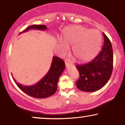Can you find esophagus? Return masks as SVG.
Listing matches in <instances>:
<instances>
[{
    "mask_svg": "<svg viewBox=\"0 0 125 125\" xmlns=\"http://www.w3.org/2000/svg\"><path fill=\"white\" fill-rule=\"evenodd\" d=\"M65 64H66V67H70V66H72V65H73V64H72V63H68V62H66L65 63Z\"/></svg>",
    "mask_w": 125,
    "mask_h": 125,
    "instance_id": "1",
    "label": "esophagus"
}]
</instances>
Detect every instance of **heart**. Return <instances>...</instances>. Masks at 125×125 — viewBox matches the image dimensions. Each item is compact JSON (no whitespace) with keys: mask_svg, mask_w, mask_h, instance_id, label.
Segmentation results:
<instances>
[{"mask_svg":"<svg viewBox=\"0 0 125 125\" xmlns=\"http://www.w3.org/2000/svg\"><path fill=\"white\" fill-rule=\"evenodd\" d=\"M62 41L59 44L63 52L68 49V45H73V53L78 61L88 62L92 60L100 50L101 35L97 30H91L81 26H73L63 31Z\"/></svg>","mask_w":125,"mask_h":125,"instance_id":"1","label":"heart"}]
</instances>
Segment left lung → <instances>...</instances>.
Listing matches in <instances>:
<instances>
[{"instance_id": "8db88e82", "label": "left lung", "mask_w": 125, "mask_h": 125, "mask_svg": "<svg viewBox=\"0 0 125 125\" xmlns=\"http://www.w3.org/2000/svg\"><path fill=\"white\" fill-rule=\"evenodd\" d=\"M104 43L101 52L91 62L76 67L80 74L76 82L80 90L92 92L99 90L106 84L113 71V53L112 43L103 33Z\"/></svg>"}]
</instances>
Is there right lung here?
Wrapping results in <instances>:
<instances>
[{"label": "right lung", "instance_id": "right-lung-1", "mask_svg": "<svg viewBox=\"0 0 125 125\" xmlns=\"http://www.w3.org/2000/svg\"><path fill=\"white\" fill-rule=\"evenodd\" d=\"M47 27L43 25H33L28 27L23 31L24 33L29 30L37 29L45 31ZM65 68V63L62 59L54 56L50 69L45 76L36 84L32 85H24L18 83L13 77V80L19 88L24 93L31 97L43 98L52 96L57 89V84L59 77Z\"/></svg>", "mask_w": 125, "mask_h": 125}]
</instances>
